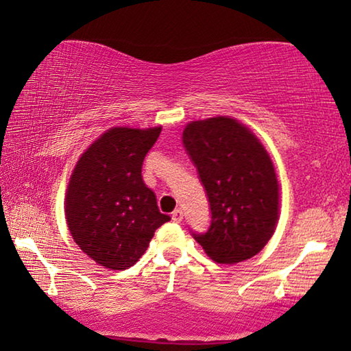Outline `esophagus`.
I'll list each match as a JSON object with an SVG mask.
<instances>
[{"label": "esophagus", "instance_id": "34e87169", "mask_svg": "<svg viewBox=\"0 0 351 351\" xmlns=\"http://www.w3.org/2000/svg\"><path fill=\"white\" fill-rule=\"evenodd\" d=\"M182 218H184V213L181 209H176L173 210V213H171V219H173L175 223H181Z\"/></svg>", "mask_w": 351, "mask_h": 351}]
</instances>
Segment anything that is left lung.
<instances>
[{"label": "left lung", "mask_w": 351, "mask_h": 351, "mask_svg": "<svg viewBox=\"0 0 351 351\" xmlns=\"http://www.w3.org/2000/svg\"><path fill=\"white\" fill-rule=\"evenodd\" d=\"M182 142L212 213L209 229L192 232L193 239L218 263L257 255L278 219V181L268 152L251 130L226 116L187 123Z\"/></svg>", "instance_id": "left-lung-1"}]
</instances>
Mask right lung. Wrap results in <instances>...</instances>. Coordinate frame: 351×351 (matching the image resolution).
<instances>
[{"instance_id":"1","label":"right lung","mask_w":351,"mask_h":351,"mask_svg":"<svg viewBox=\"0 0 351 351\" xmlns=\"http://www.w3.org/2000/svg\"><path fill=\"white\" fill-rule=\"evenodd\" d=\"M161 127H114L82 154L71 175L64 213L74 241L100 266L127 269L170 217L142 181V162Z\"/></svg>"}]
</instances>
